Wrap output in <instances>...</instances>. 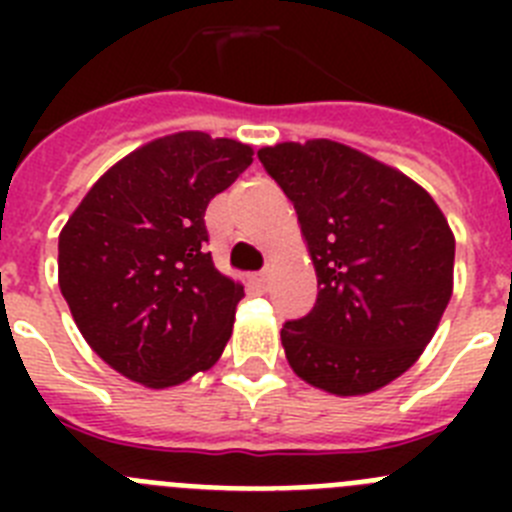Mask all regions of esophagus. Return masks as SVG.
Returning a JSON list of instances; mask_svg holds the SVG:
<instances>
[{
	"instance_id": "1",
	"label": "esophagus",
	"mask_w": 512,
	"mask_h": 512,
	"mask_svg": "<svg viewBox=\"0 0 512 512\" xmlns=\"http://www.w3.org/2000/svg\"><path fill=\"white\" fill-rule=\"evenodd\" d=\"M251 284L259 289V292H266V289H269V277H266V274H256V277L251 279Z\"/></svg>"
}]
</instances>
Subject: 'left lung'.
Returning <instances> with one entry per match:
<instances>
[{
	"label": "left lung",
	"mask_w": 512,
	"mask_h": 512,
	"mask_svg": "<svg viewBox=\"0 0 512 512\" xmlns=\"http://www.w3.org/2000/svg\"><path fill=\"white\" fill-rule=\"evenodd\" d=\"M264 169L297 210L318 302L284 323L292 372L338 397L369 395L420 359L454 292V233L418 182L336 140L277 143Z\"/></svg>",
	"instance_id": "8db88e82"
}]
</instances>
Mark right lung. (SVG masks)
<instances>
[{
  "label": "right lung",
  "instance_id": "1",
  "mask_svg": "<svg viewBox=\"0 0 512 512\" xmlns=\"http://www.w3.org/2000/svg\"><path fill=\"white\" fill-rule=\"evenodd\" d=\"M253 148L184 130L99 176L58 235V287L76 328L115 372L166 390L207 372L233 333L243 284L207 253L205 210Z\"/></svg>",
  "mask_w": 512,
  "mask_h": 512
}]
</instances>
